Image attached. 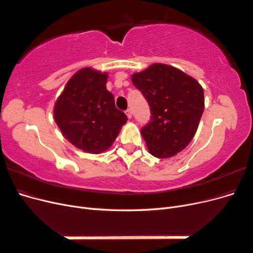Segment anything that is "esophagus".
<instances>
[{"mask_svg":"<svg viewBox=\"0 0 253 253\" xmlns=\"http://www.w3.org/2000/svg\"><path fill=\"white\" fill-rule=\"evenodd\" d=\"M126 115L128 119H131L132 118V111L131 110H126Z\"/></svg>","mask_w":253,"mask_h":253,"instance_id":"esophagus-1","label":"esophagus"}]
</instances>
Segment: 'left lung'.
<instances>
[{
	"instance_id": "obj_1",
	"label": "left lung",
	"mask_w": 253,
	"mask_h": 253,
	"mask_svg": "<svg viewBox=\"0 0 253 253\" xmlns=\"http://www.w3.org/2000/svg\"><path fill=\"white\" fill-rule=\"evenodd\" d=\"M151 108L141 135L150 154L169 158L185 149L197 131L205 109L204 89L186 73L163 63L132 75Z\"/></svg>"
}]
</instances>
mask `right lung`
I'll return each instance as SVG.
<instances>
[{"instance_id": "right-lung-1", "label": "right lung", "mask_w": 253, "mask_h": 253, "mask_svg": "<svg viewBox=\"0 0 253 253\" xmlns=\"http://www.w3.org/2000/svg\"><path fill=\"white\" fill-rule=\"evenodd\" d=\"M108 74L81 68L68 80L53 108L61 133L76 148L100 154L111 148L127 117L106 89Z\"/></svg>"}]
</instances>
